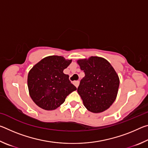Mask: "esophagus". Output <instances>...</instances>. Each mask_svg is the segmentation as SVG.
<instances>
[{
    "mask_svg": "<svg viewBox=\"0 0 148 148\" xmlns=\"http://www.w3.org/2000/svg\"><path fill=\"white\" fill-rule=\"evenodd\" d=\"M79 81H76V82H74V86H76V87H78V86H79Z\"/></svg>",
    "mask_w": 148,
    "mask_h": 148,
    "instance_id": "esophagus-1",
    "label": "esophagus"
}]
</instances>
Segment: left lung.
<instances>
[{
  "instance_id": "left-lung-1",
  "label": "left lung",
  "mask_w": 148,
  "mask_h": 148,
  "mask_svg": "<svg viewBox=\"0 0 148 148\" xmlns=\"http://www.w3.org/2000/svg\"><path fill=\"white\" fill-rule=\"evenodd\" d=\"M85 76L81 79L77 92L85 107L93 113L109 108L116 99L119 79L114 69L104 58L91 57L77 61Z\"/></svg>"
}]
</instances>
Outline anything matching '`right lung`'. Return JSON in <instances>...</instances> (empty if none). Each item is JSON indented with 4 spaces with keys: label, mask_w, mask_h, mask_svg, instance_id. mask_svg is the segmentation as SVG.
<instances>
[{
    "label": "right lung",
    "mask_w": 148,
    "mask_h": 148,
    "mask_svg": "<svg viewBox=\"0 0 148 148\" xmlns=\"http://www.w3.org/2000/svg\"><path fill=\"white\" fill-rule=\"evenodd\" d=\"M71 62L72 60L61 56H49L29 71L27 78L29 94L37 106L46 110L56 109L70 93L76 90L69 75L63 73Z\"/></svg>",
    "instance_id": "right-lung-1"
}]
</instances>
